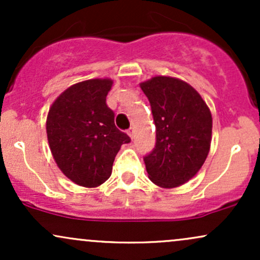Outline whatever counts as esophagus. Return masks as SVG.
Segmentation results:
<instances>
[{"label":"esophagus","mask_w":260,"mask_h":260,"mask_svg":"<svg viewBox=\"0 0 260 260\" xmlns=\"http://www.w3.org/2000/svg\"><path fill=\"white\" fill-rule=\"evenodd\" d=\"M127 134H128V136H129V137H131V138H132V139H133V137H134V128H133V127H131V128H129V129H128V131H127Z\"/></svg>","instance_id":"34e87169"}]
</instances>
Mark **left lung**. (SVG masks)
Returning a JSON list of instances; mask_svg holds the SVG:
<instances>
[{"instance_id": "obj_1", "label": "left lung", "mask_w": 260, "mask_h": 260, "mask_svg": "<svg viewBox=\"0 0 260 260\" xmlns=\"http://www.w3.org/2000/svg\"><path fill=\"white\" fill-rule=\"evenodd\" d=\"M150 103L156 140L145 155L149 178L172 188L186 183L207 159L213 120L201 95L186 82L154 77L140 84Z\"/></svg>"}]
</instances>
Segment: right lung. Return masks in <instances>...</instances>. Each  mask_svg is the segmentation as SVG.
Returning a JSON list of instances; mask_svg holds the SVG:
<instances>
[{"mask_svg":"<svg viewBox=\"0 0 260 260\" xmlns=\"http://www.w3.org/2000/svg\"><path fill=\"white\" fill-rule=\"evenodd\" d=\"M110 79H90L62 92L46 121L50 149L61 171L74 183L98 187L111 176L122 144L131 138L115 126L106 96Z\"/></svg>","mask_w":260,"mask_h":260,"instance_id":"add662e5","label":"right lung"}]
</instances>
